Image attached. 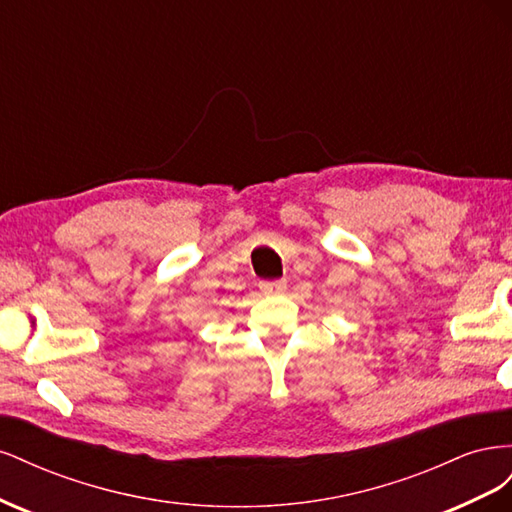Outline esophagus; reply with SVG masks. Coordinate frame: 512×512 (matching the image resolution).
<instances>
[{"label": "esophagus", "instance_id": "34e87169", "mask_svg": "<svg viewBox=\"0 0 512 512\" xmlns=\"http://www.w3.org/2000/svg\"><path fill=\"white\" fill-rule=\"evenodd\" d=\"M260 290L265 294H280L286 290L284 280H273V282H260Z\"/></svg>", "mask_w": 512, "mask_h": 512}]
</instances>
